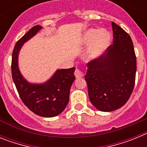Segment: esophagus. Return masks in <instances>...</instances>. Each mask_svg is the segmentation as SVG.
Masks as SVG:
<instances>
[{
  "mask_svg": "<svg viewBox=\"0 0 147 147\" xmlns=\"http://www.w3.org/2000/svg\"><path fill=\"white\" fill-rule=\"evenodd\" d=\"M74 75L76 78H80L83 76V72L79 68H76L74 71Z\"/></svg>",
  "mask_w": 147,
  "mask_h": 147,
  "instance_id": "34e87169",
  "label": "esophagus"
}]
</instances>
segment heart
Returning a JSON list of instances; mask_svg holds the SVG:
<instances>
[{
  "instance_id": "obj_1",
  "label": "heart",
  "mask_w": 147,
  "mask_h": 147,
  "mask_svg": "<svg viewBox=\"0 0 147 147\" xmlns=\"http://www.w3.org/2000/svg\"><path fill=\"white\" fill-rule=\"evenodd\" d=\"M85 40L87 43L93 42L90 54L91 57H96L107 49L110 42L111 37L110 33L107 31L91 28L85 34Z\"/></svg>"
}]
</instances>
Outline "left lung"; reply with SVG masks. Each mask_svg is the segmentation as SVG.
I'll use <instances>...</instances> for the list:
<instances>
[{
    "label": "left lung",
    "instance_id": "left-lung-1",
    "mask_svg": "<svg viewBox=\"0 0 147 147\" xmlns=\"http://www.w3.org/2000/svg\"><path fill=\"white\" fill-rule=\"evenodd\" d=\"M112 27L113 43L88 62L85 76L90 102L104 112L124 106L136 82V56L132 39L113 22Z\"/></svg>",
    "mask_w": 147,
    "mask_h": 147
}]
</instances>
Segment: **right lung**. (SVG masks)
Instances as JSON below:
<instances>
[{
	"label": "right lung",
	"mask_w": 147,
	"mask_h": 147,
	"mask_svg": "<svg viewBox=\"0 0 147 147\" xmlns=\"http://www.w3.org/2000/svg\"><path fill=\"white\" fill-rule=\"evenodd\" d=\"M41 28L40 26H34L15 44L11 58V76L23 104L35 114L50 118L60 114L68 103L70 89L75 80V67L58 70L43 85H32L23 79L18 69V53L22 45Z\"/></svg>",
	"instance_id": "obj_1"
}]
</instances>
